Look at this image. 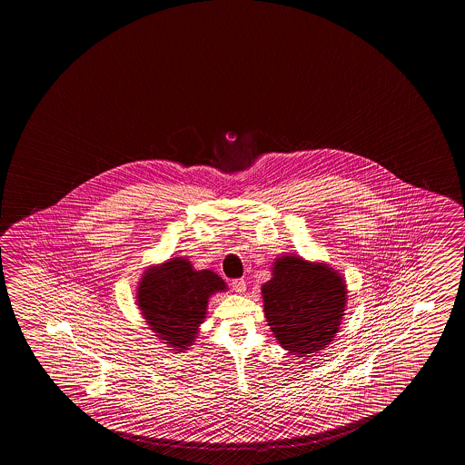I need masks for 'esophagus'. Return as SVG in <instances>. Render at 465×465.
<instances>
[{"label":"esophagus","mask_w":465,"mask_h":465,"mask_svg":"<svg viewBox=\"0 0 465 465\" xmlns=\"http://www.w3.org/2000/svg\"><path fill=\"white\" fill-rule=\"evenodd\" d=\"M232 287H233L236 293H244L246 292V282L243 279H235V281L232 282Z\"/></svg>","instance_id":"esophagus-1"}]
</instances>
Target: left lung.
I'll return each instance as SVG.
<instances>
[{
	"label": "left lung",
	"mask_w": 465,
	"mask_h": 465,
	"mask_svg": "<svg viewBox=\"0 0 465 465\" xmlns=\"http://www.w3.org/2000/svg\"><path fill=\"white\" fill-rule=\"evenodd\" d=\"M261 293L267 326L282 349L292 355L312 357L339 334L347 306V283L326 262L297 254L279 256Z\"/></svg>",
	"instance_id": "8db88e82"
}]
</instances>
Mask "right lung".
<instances>
[{
    "label": "right lung",
    "mask_w": 465,
    "mask_h": 465,
    "mask_svg": "<svg viewBox=\"0 0 465 465\" xmlns=\"http://www.w3.org/2000/svg\"><path fill=\"white\" fill-rule=\"evenodd\" d=\"M227 290L211 269L196 271L190 259L170 258L145 269L137 283L136 303L160 342L180 353L196 342L209 298Z\"/></svg>",
    "instance_id": "right-lung-1"
}]
</instances>
